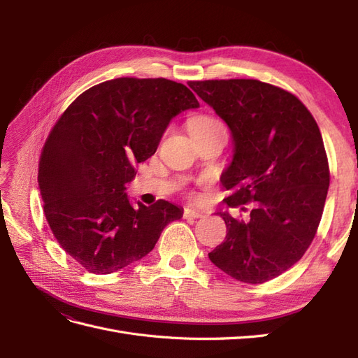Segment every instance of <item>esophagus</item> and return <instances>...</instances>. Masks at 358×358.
Returning <instances> with one entry per match:
<instances>
[{
  "instance_id": "34e87169",
  "label": "esophagus",
  "mask_w": 358,
  "mask_h": 358,
  "mask_svg": "<svg viewBox=\"0 0 358 358\" xmlns=\"http://www.w3.org/2000/svg\"><path fill=\"white\" fill-rule=\"evenodd\" d=\"M183 216H185V218H201L203 212L187 208V209H183Z\"/></svg>"
}]
</instances>
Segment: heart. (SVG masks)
Instances as JSON below:
<instances>
[{"instance_id":"heart-1","label":"heart","mask_w":358,"mask_h":358,"mask_svg":"<svg viewBox=\"0 0 358 358\" xmlns=\"http://www.w3.org/2000/svg\"><path fill=\"white\" fill-rule=\"evenodd\" d=\"M221 127H222V124L218 121V119L213 117V116H209V115L194 116L191 121L188 122V128H189L191 136L208 133V131H212V129L221 128Z\"/></svg>"}]
</instances>
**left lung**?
Listing matches in <instances>:
<instances>
[{
    "instance_id": "left-lung-1",
    "label": "left lung",
    "mask_w": 358,
    "mask_h": 358,
    "mask_svg": "<svg viewBox=\"0 0 358 358\" xmlns=\"http://www.w3.org/2000/svg\"><path fill=\"white\" fill-rule=\"evenodd\" d=\"M230 127L234 158L225 203L249 218L221 213L225 241L209 254L222 272L263 284L294 266L317 234L330 185L320 128L294 94L255 79L188 83Z\"/></svg>"
}]
</instances>
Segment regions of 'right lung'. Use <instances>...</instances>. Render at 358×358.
<instances>
[{
    "label": "right lung",
    "instance_id": "add662e5",
    "mask_svg": "<svg viewBox=\"0 0 358 358\" xmlns=\"http://www.w3.org/2000/svg\"><path fill=\"white\" fill-rule=\"evenodd\" d=\"M199 106L182 83L117 78L82 92L50 129L38 161L43 209L61 248L90 273L143 258L182 218L166 200L133 208L125 183L155 154L170 119Z\"/></svg>",
    "mask_w": 358,
    "mask_h": 358
}]
</instances>
